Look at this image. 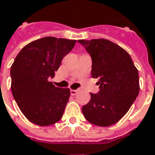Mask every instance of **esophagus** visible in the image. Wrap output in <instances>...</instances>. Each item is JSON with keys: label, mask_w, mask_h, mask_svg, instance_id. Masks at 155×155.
<instances>
[{"label": "esophagus", "mask_w": 155, "mask_h": 155, "mask_svg": "<svg viewBox=\"0 0 155 155\" xmlns=\"http://www.w3.org/2000/svg\"><path fill=\"white\" fill-rule=\"evenodd\" d=\"M70 92H71V95H76V94L78 93V89H76V90L71 89V91H70Z\"/></svg>", "instance_id": "1"}]
</instances>
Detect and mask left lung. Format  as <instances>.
<instances>
[{"label":"left lung","instance_id":"8db88e82","mask_svg":"<svg viewBox=\"0 0 155 155\" xmlns=\"http://www.w3.org/2000/svg\"><path fill=\"white\" fill-rule=\"evenodd\" d=\"M92 58V78L99 80V92L82 107L87 121L107 127L124 116L139 92L138 69L124 48L107 39L78 40Z\"/></svg>","mask_w":155,"mask_h":155}]
</instances>
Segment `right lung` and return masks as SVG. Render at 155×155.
I'll list each match as a JSON object with an SVG mask.
<instances>
[{"label":"right lung","mask_w":155,"mask_h":155,"mask_svg":"<svg viewBox=\"0 0 155 155\" xmlns=\"http://www.w3.org/2000/svg\"><path fill=\"white\" fill-rule=\"evenodd\" d=\"M76 41L43 37L25 46L14 60L11 68L12 95L24 116L35 124L48 126L62 118L70 89L55 87L48 79L54 78Z\"/></svg>","instance_id":"1"}]
</instances>
